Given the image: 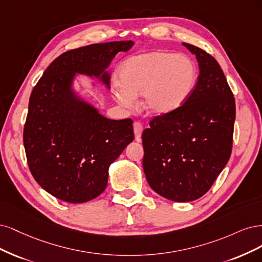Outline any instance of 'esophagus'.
Segmentation results:
<instances>
[{
  "instance_id": "obj_1",
  "label": "esophagus",
  "mask_w": 262,
  "mask_h": 262,
  "mask_svg": "<svg viewBox=\"0 0 262 262\" xmlns=\"http://www.w3.org/2000/svg\"><path fill=\"white\" fill-rule=\"evenodd\" d=\"M142 125L139 122H135L134 123V133H135V138L136 140H140L141 137V133H142Z\"/></svg>"
}]
</instances>
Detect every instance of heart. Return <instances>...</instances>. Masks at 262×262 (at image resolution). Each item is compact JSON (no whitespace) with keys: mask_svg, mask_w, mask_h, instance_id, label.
I'll list each match as a JSON object with an SVG mask.
<instances>
[{"mask_svg":"<svg viewBox=\"0 0 262 262\" xmlns=\"http://www.w3.org/2000/svg\"><path fill=\"white\" fill-rule=\"evenodd\" d=\"M120 79L122 83H114L113 96L122 106L133 107L135 97L143 95L150 113L164 115L186 102L196 85L197 70L187 56L156 51L126 60Z\"/></svg>","mask_w":262,"mask_h":262,"instance_id":"obj_1","label":"heart"}]
</instances>
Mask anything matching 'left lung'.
Listing matches in <instances>:
<instances>
[{
	"label": "left lung",
	"instance_id": "left-lung-1",
	"mask_svg": "<svg viewBox=\"0 0 262 262\" xmlns=\"http://www.w3.org/2000/svg\"><path fill=\"white\" fill-rule=\"evenodd\" d=\"M196 55L199 76L176 111L155 116L142 133V167L150 187L177 202L192 201L211 188L231 157L235 99L215 58L183 43Z\"/></svg>",
	"mask_w": 262,
	"mask_h": 262
}]
</instances>
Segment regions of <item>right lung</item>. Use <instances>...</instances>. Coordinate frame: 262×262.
I'll use <instances>...</instances> for the list:
<instances>
[{
    "instance_id": "right-lung-1",
    "label": "right lung",
    "mask_w": 262,
    "mask_h": 262,
    "mask_svg": "<svg viewBox=\"0 0 262 262\" xmlns=\"http://www.w3.org/2000/svg\"><path fill=\"white\" fill-rule=\"evenodd\" d=\"M133 41L95 43L71 50L49 65L29 99L24 146L33 179L55 198L81 204L107 185L108 166L134 140L133 120H110L72 88L76 74L99 78Z\"/></svg>"
}]
</instances>
